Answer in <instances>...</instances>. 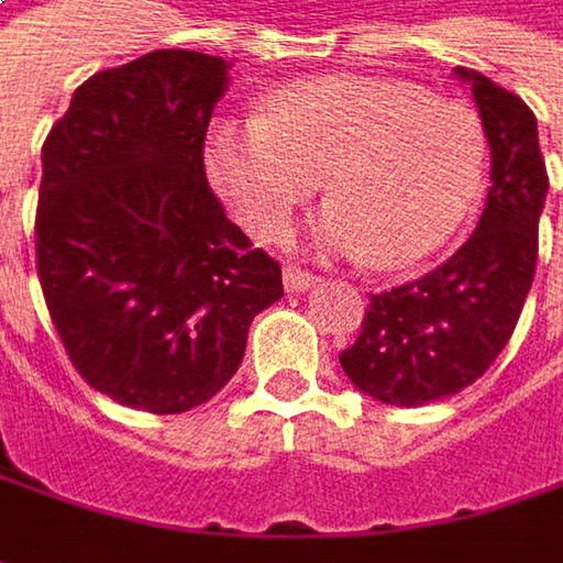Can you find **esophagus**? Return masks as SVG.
<instances>
[{
    "mask_svg": "<svg viewBox=\"0 0 563 563\" xmlns=\"http://www.w3.org/2000/svg\"><path fill=\"white\" fill-rule=\"evenodd\" d=\"M314 283H318V277L308 274V271H301V267H292V264L283 267V286H286V292H308Z\"/></svg>",
    "mask_w": 563,
    "mask_h": 563,
    "instance_id": "1",
    "label": "esophagus"
}]
</instances>
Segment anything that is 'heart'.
I'll return each instance as SVG.
<instances>
[{
  "label": "heart",
  "instance_id": "heart-1",
  "mask_svg": "<svg viewBox=\"0 0 563 563\" xmlns=\"http://www.w3.org/2000/svg\"><path fill=\"white\" fill-rule=\"evenodd\" d=\"M205 170L264 240L286 233L323 180L320 249L408 267L452 243L479 202L486 130L474 108L411 84L318 77L271 92L258 121H218Z\"/></svg>",
  "mask_w": 563,
  "mask_h": 563
}]
</instances>
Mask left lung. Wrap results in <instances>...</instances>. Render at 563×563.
<instances>
[{
  "instance_id": "1",
  "label": "left lung",
  "mask_w": 563,
  "mask_h": 563,
  "mask_svg": "<svg viewBox=\"0 0 563 563\" xmlns=\"http://www.w3.org/2000/svg\"><path fill=\"white\" fill-rule=\"evenodd\" d=\"M479 108L493 155L489 196L474 236L415 283L371 296L361 336L340 355L364 396L417 408L457 396L511 340L539 252L549 174L536 114L479 70L455 68Z\"/></svg>"
}]
</instances>
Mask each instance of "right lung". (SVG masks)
Returning <instances> with one entry per match:
<instances>
[{
  "instance_id": "right-lung-1",
  "label": "right lung",
  "mask_w": 563,
  "mask_h": 563,
  "mask_svg": "<svg viewBox=\"0 0 563 563\" xmlns=\"http://www.w3.org/2000/svg\"><path fill=\"white\" fill-rule=\"evenodd\" d=\"M230 62L155 49L92 74L43 146L36 274L92 389L184 415L240 371L249 327L283 296L205 180V130Z\"/></svg>"
}]
</instances>
